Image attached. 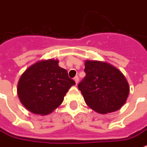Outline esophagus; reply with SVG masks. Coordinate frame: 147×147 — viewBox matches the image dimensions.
<instances>
[{"instance_id": "obj_1", "label": "esophagus", "mask_w": 147, "mask_h": 147, "mask_svg": "<svg viewBox=\"0 0 147 147\" xmlns=\"http://www.w3.org/2000/svg\"><path fill=\"white\" fill-rule=\"evenodd\" d=\"M74 80H75V82H76V85H78V80H79V78H78V76H76V77L74 78Z\"/></svg>"}]
</instances>
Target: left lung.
<instances>
[{
  "label": "left lung",
  "mask_w": 147,
  "mask_h": 147,
  "mask_svg": "<svg viewBox=\"0 0 147 147\" xmlns=\"http://www.w3.org/2000/svg\"><path fill=\"white\" fill-rule=\"evenodd\" d=\"M85 78L78 84L86 105L99 114L119 110L127 99L130 87L119 69L106 62L85 60Z\"/></svg>",
  "instance_id": "8db88e82"
}]
</instances>
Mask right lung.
<instances>
[{
	"instance_id": "1",
	"label": "right lung",
	"mask_w": 147,
	"mask_h": 147,
	"mask_svg": "<svg viewBox=\"0 0 147 147\" xmlns=\"http://www.w3.org/2000/svg\"><path fill=\"white\" fill-rule=\"evenodd\" d=\"M76 85L59 60H40L27 68L17 84V95L29 111L47 115L57 108L69 89Z\"/></svg>"
}]
</instances>
